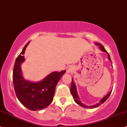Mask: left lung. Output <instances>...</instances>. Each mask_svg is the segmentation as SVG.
Returning <instances> with one entry per match:
<instances>
[{"label": "left lung", "mask_w": 127, "mask_h": 127, "mask_svg": "<svg viewBox=\"0 0 127 127\" xmlns=\"http://www.w3.org/2000/svg\"><path fill=\"white\" fill-rule=\"evenodd\" d=\"M96 45H98V46H99L100 47V49L101 50H102L103 51L106 52V53H107V55H108V59L110 60H111L110 59V55L109 54L107 53V51L104 49L103 46H102V45H101L100 43H96ZM71 93L72 95V97L74 99V100H75V102L77 103L78 104H79V105H80L81 106H82V107H83L84 108H89V109H93V108H95V107H97V106H99V105H100V104H102L103 103L105 102V101L107 100L108 99V97H109V96L110 95L111 93V91H110L109 94H108L107 95H106L105 97H104L103 99H102L100 100V102L98 103L97 104H95V105L94 106H86L85 104H84L83 103H82L81 102L80 100H79V98L78 97V94H77V89H76V86L75 84L74 83V81L72 79V82H71Z\"/></svg>", "instance_id": "8db88e82"}]
</instances>
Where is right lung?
I'll return each mask as SVG.
<instances>
[{"label": "right lung", "instance_id": "add662e5", "mask_svg": "<svg viewBox=\"0 0 127 127\" xmlns=\"http://www.w3.org/2000/svg\"><path fill=\"white\" fill-rule=\"evenodd\" d=\"M25 45L23 51L17 57L13 72V81L16 96L20 102L31 110L43 109L49 105L53 100L56 87L65 71L53 72L43 80L31 82L24 79L22 76L21 64L24 61Z\"/></svg>", "mask_w": 127, "mask_h": 127}]
</instances>
